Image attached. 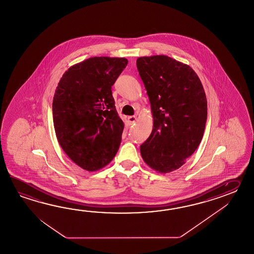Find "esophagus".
I'll list each match as a JSON object with an SVG mask.
<instances>
[{"mask_svg": "<svg viewBox=\"0 0 254 254\" xmlns=\"http://www.w3.org/2000/svg\"><path fill=\"white\" fill-rule=\"evenodd\" d=\"M137 120H138L137 116H129L128 117V123H129V125H134Z\"/></svg>", "mask_w": 254, "mask_h": 254, "instance_id": "1", "label": "esophagus"}]
</instances>
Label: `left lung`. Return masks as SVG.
<instances>
[{"instance_id": "obj_1", "label": "left lung", "mask_w": 254, "mask_h": 254, "mask_svg": "<svg viewBox=\"0 0 254 254\" xmlns=\"http://www.w3.org/2000/svg\"><path fill=\"white\" fill-rule=\"evenodd\" d=\"M136 64L153 117L151 135L140 145V154L157 173H171L184 165L203 137L205 92L189 65L166 55L139 57Z\"/></svg>"}]
</instances>
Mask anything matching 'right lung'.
Listing matches in <instances>:
<instances>
[{"instance_id":"right-lung-1","label":"right lung","mask_w":254,"mask_h":254,"mask_svg":"<svg viewBox=\"0 0 254 254\" xmlns=\"http://www.w3.org/2000/svg\"><path fill=\"white\" fill-rule=\"evenodd\" d=\"M128 60L92 57L70 66L61 78L53 102L54 129L67 156L95 172L113 161L125 124L117 114L112 86Z\"/></svg>"}]
</instances>
